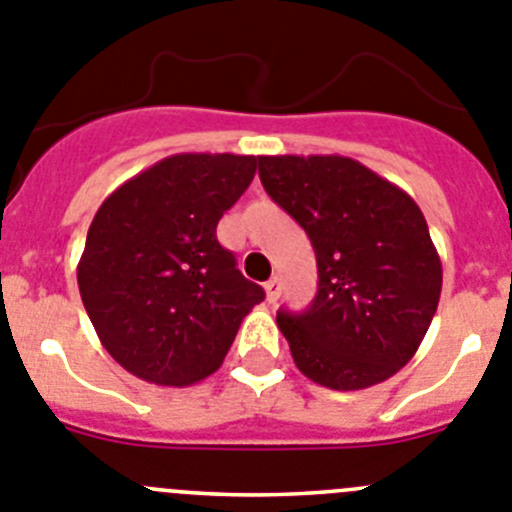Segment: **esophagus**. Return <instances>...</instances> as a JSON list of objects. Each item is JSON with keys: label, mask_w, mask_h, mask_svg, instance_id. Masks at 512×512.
<instances>
[{"label": "esophagus", "mask_w": 512, "mask_h": 512, "mask_svg": "<svg viewBox=\"0 0 512 512\" xmlns=\"http://www.w3.org/2000/svg\"><path fill=\"white\" fill-rule=\"evenodd\" d=\"M264 287H266V299H269V302L274 304L276 299L281 297V281H279V276H274V279L266 281Z\"/></svg>", "instance_id": "obj_1"}]
</instances>
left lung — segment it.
Returning a JSON list of instances; mask_svg holds the SVG:
<instances>
[{
    "instance_id": "8db88e82",
    "label": "left lung",
    "mask_w": 512,
    "mask_h": 512,
    "mask_svg": "<svg viewBox=\"0 0 512 512\" xmlns=\"http://www.w3.org/2000/svg\"><path fill=\"white\" fill-rule=\"evenodd\" d=\"M276 205L312 241L320 287L276 325L297 368L332 391L383 383L414 358L437 312L442 261L409 192L340 154L259 157Z\"/></svg>"
}]
</instances>
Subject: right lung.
Wrapping results in <instances>:
<instances>
[{"label":"right lung","instance_id":"1","mask_svg":"<svg viewBox=\"0 0 512 512\" xmlns=\"http://www.w3.org/2000/svg\"><path fill=\"white\" fill-rule=\"evenodd\" d=\"M253 175L251 154H172L98 208L78 289L101 345L131 375L175 388L203 381L264 302L215 236Z\"/></svg>","mask_w":512,"mask_h":512}]
</instances>
